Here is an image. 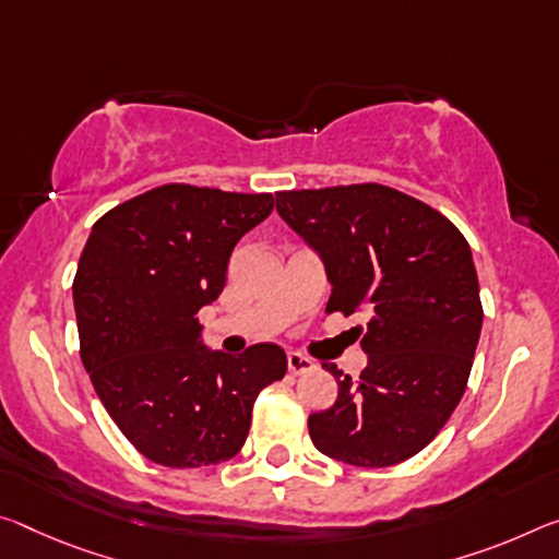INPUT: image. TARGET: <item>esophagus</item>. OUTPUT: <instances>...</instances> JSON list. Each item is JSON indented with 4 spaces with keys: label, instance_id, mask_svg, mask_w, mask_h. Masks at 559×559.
Here are the masks:
<instances>
[{
    "label": "esophagus",
    "instance_id": "esophagus-1",
    "mask_svg": "<svg viewBox=\"0 0 559 559\" xmlns=\"http://www.w3.org/2000/svg\"><path fill=\"white\" fill-rule=\"evenodd\" d=\"M313 368H316V362L311 358L300 356V353H288V373L290 376H304Z\"/></svg>",
    "mask_w": 559,
    "mask_h": 559
}]
</instances>
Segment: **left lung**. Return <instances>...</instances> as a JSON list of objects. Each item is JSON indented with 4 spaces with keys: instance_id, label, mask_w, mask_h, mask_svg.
Listing matches in <instances>:
<instances>
[{
    "instance_id": "obj_1",
    "label": "left lung",
    "mask_w": 559,
    "mask_h": 559,
    "mask_svg": "<svg viewBox=\"0 0 559 559\" xmlns=\"http://www.w3.org/2000/svg\"><path fill=\"white\" fill-rule=\"evenodd\" d=\"M276 211L321 255L325 311L370 313L360 378L325 366L338 397L308 418L313 445L358 467L403 463L438 436L471 376L483 328L471 246L428 203L380 183L278 191Z\"/></svg>"
}]
</instances>
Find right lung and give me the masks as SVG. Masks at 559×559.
Returning a JSON list of instances; mask_svg holds the SVG:
<instances>
[{
	"label": "right lung",
	"instance_id": "1",
	"mask_svg": "<svg viewBox=\"0 0 559 559\" xmlns=\"http://www.w3.org/2000/svg\"><path fill=\"white\" fill-rule=\"evenodd\" d=\"M271 211V193L166 183L88 234L74 278L84 368L111 420L158 465L234 457L255 395L286 376L281 345L211 350L197 318L224 290L236 243Z\"/></svg>",
	"mask_w": 559,
	"mask_h": 559
}]
</instances>
